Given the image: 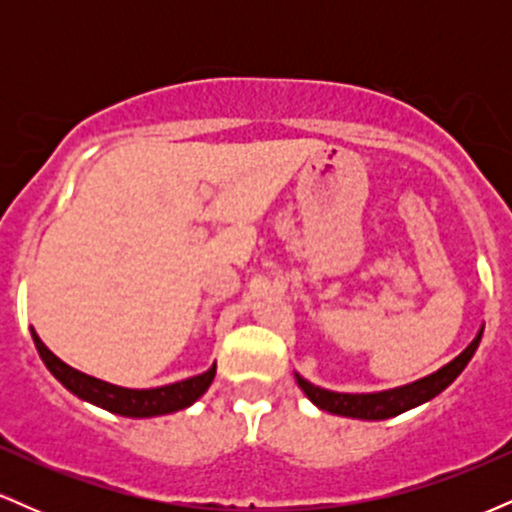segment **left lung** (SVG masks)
Masks as SVG:
<instances>
[{
    "instance_id": "obj_1",
    "label": "left lung",
    "mask_w": 512,
    "mask_h": 512,
    "mask_svg": "<svg viewBox=\"0 0 512 512\" xmlns=\"http://www.w3.org/2000/svg\"><path fill=\"white\" fill-rule=\"evenodd\" d=\"M481 342V332L477 334L472 344L462 351L455 361H450L448 366H443L438 373L428 375L424 380H416V383L397 387V390L387 392H373V395H344V392H330L322 390V387L310 385L308 380H303L298 375V385L308 395L313 404L320 409L330 411V414L339 416H351V419H368V421H380L390 419V416L402 414V411L419 407V404L428 402L448 387L457 375L462 373L464 366L469 363V358L474 356L477 346Z\"/></svg>"
}]
</instances>
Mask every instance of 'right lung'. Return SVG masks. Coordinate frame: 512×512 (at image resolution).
I'll use <instances>...</instances> for the list:
<instances>
[{
	"mask_svg": "<svg viewBox=\"0 0 512 512\" xmlns=\"http://www.w3.org/2000/svg\"><path fill=\"white\" fill-rule=\"evenodd\" d=\"M31 334H33L35 349H38L43 363L69 392H74L76 397L86 399V402L91 404H98V407L113 411V414H120V416H139V419H144V416L173 414V411L190 407L192 402H197V399L209 390L211 380H214L216 375V366H211L207 373L180 380V383L154 387V390H127V387L110 385L105 383V380L79 373V370L67 366V363L60 361V358L52 354L48 346L40 342V337L35 334V330H31Z\"/></svg>",
	"mask_w": 512,
	"mask_h": 512,
	"instance_id": "add662e5",
	"label": "right lung"
}]
</instances>
